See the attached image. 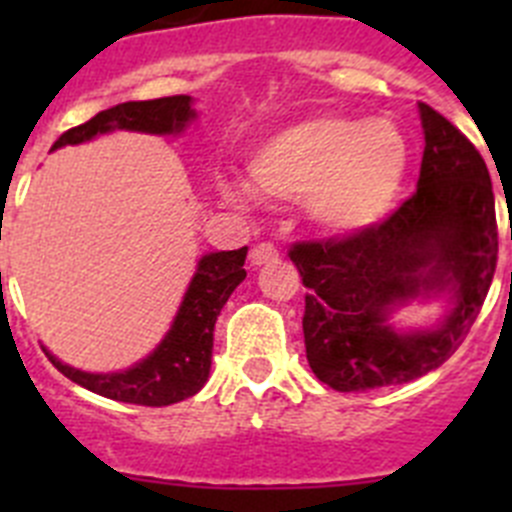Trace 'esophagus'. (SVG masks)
<instances>
[{"label": "esophagus", "mask_w": 512, "mask_h": 512, "mask_svg": "<svg viewBox=\"0 0 512 512\" xmlns=\"http://www.w3.org/2000/svg\"><path fill=\"white\" fill-rule=\"evenodd\" d=\"M279 259V251L274 243H256V246L251 248V253H248V261H251V266H261V264H271V261Z\"/></svg>", "instance_id": "esophagus-1"}]
</instances>
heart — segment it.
<instances>
[{
	"mask_svg": "<svg viewBox=\"0 0 512 512\" xmlns=\"http://www.w3.org/2000/svg\"><path fill=\"white\" fill-rule=\"evenodd\" d=\"M408 164V138L392 120L315 115L261 140L248 179L266 200L305 205L325 233L361 235L395 210Z\"/></svg>",
	"mask_w": 512,
	"mask_h": 512,
	"instance_id": "heart-1",
	"label": "heart"
}]
</instances>
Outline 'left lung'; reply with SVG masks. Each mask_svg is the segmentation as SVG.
<instances>
[{
    "instance_id": "8db88e82",
    "label": "left lung",
    "mask_w": 512,
    "mask_h": 512,
    "mask_svg": "<svg viewBox=\"0 0 512 512\" xmlns=\"http://www.w3.org/2000/svg\"><path fill=\"white\" fill-rule=\"evenodd\" d=\"M418 189L361 235L289 248L305 295L310 369L338 392L405 384L454 354L485 305L497 266L490 171L472 140L420 102ZM512 241V228H510ZM452 297L436 329L397 334L386 315L420 294Z\"/></svg>"
}]
</instances>
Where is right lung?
Listing matches in <instances>:
<instances>
[{"label": "right lung", "instance_id": "right-lung-1", "mask_svg": "<svg viewBox=\"0 0 512 512\" xmlns=\"http://www.w3.org/2000/svg\"><path fill=\"white\" fill-rule=\"evenodd\" d=\"M197 112L192 110V97L176 94V97L146 99V102H122L102 110L84 125L66 130L53 143V148L76 146L94 135L112 133V130H138L153 135H176L187 128ZM246 253L248 246L238 251H217L202 256L182 307L176 312L174 325L166 338L156 346L151 356L138 361L125 372L89 374L61 364L53 354L45 351L63 377L110 397L117 402H133L148 408H164L187 397L197 395L210 377L212 364V330L215 320L233 295V289L246 279Z\"/></svg>", "mask_w": 512, "mask_h": 512}]
</instances>
